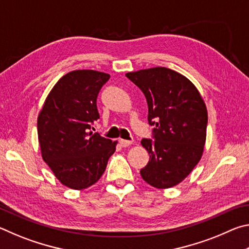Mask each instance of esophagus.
Here are the masks:
<instances>
[{"mask_svg":"<svg viewBox=\"0 0 249 249\" xmlns=\"http://www.w3.org/2000/svg\"><path fill=\"white\" fill-rule=\"evenodd\" d=\"M120 145L122 147H128L132 145V141H126V140H120Z\"/></svg>","mask_w":249,"mask_h":249,"instance_id":"1","label":"esophagus"}]
</instances>
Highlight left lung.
<instances>
[{"label":"left lung","instance_id":"left-lung-1","mask_svg":"<svg viewBox=\"0 0 249 249\" xmlns=\"http://www.w3.org/2000/svg\"><path fill=\"white\" fill-rule=\"evenodd\" d=\"M148 104L153 140L142 138L149 161L142 178L157 189L180 183L200 161L206 137L208 112L190 80L165 67L126 73Z\"/></svg>","mask_w":249,"mask_h":249}]
</instances>
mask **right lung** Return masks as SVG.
<instances>
[{
    "mask_svg": "<svg viewBox=\"0 0 249 249\" xmlns=\"http://www.w3.org/2000/svg\"><path fill=\"white\" fill-rule=\"evenodd\" d=\"M109 74L75 70L54 84L37 120L41 156L66 187L82 190L94 184L114 154L112 142L91 128L100 119L96 98Z\"/></svg>",
    "mask_w": 249,
    "mask_h": 249,
    "instance_id": "obj_1",
    "label": "right lung"
}]
</instances>
